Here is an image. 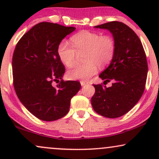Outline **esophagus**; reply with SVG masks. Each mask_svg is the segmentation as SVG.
I'll use <instances>...</instances> for the list:
<instances>
[{"label": "esophagus", "mask_w": 159, "mask_h": 159, "mask_svg": "<svg viewBox=\"0 0 159 159\" xmlns=\"http://www.w3.org/2000/svg\"><path fill=\"white\" fill-rule=\"evenodd\" d=\"M80 83H81V86H84V85L87 84V82L85 81H80Z\"/></svg>", "instance_id": "34e87169"}]
</instances>
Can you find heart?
<instances>
[{
	"label": "heart",
	"mask_w": 159,
	"mask_h": 159,
	"mask_svg": "<svg viewBox=\"0 0 159 159\" xmlns=\"http://www.w3.org/2000/svg\"><path fill=\"white\" fill-rule=\"evenodd\" d=\"M73 46L62 41L57 49V55L66 66H72L77 53L85 52L82 65L75 66L69 69L67 77L71 80H87L97 72L98 66L104 67L111 63L116 52V42L110 35L83 30L70 38Z\"/></svg>",
	"instance_id": "b5f03b06"
}]
</instances>
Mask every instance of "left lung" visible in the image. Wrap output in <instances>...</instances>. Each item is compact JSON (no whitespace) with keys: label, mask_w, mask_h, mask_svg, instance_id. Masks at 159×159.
Instances as JSON below:
<instances>
[{"label":"left lung","mask_w":159,"mask_h":159,"mask_svg":"<svg viewBox=\"0 0 159 159\" xmlns=\"http://www.w3.org/2000/svg\"><path fill=\"white\" fill-rule=\"evenodd\" d=\"M107 29L116 42V52L107 69L99 75L104 84L113 81L111 87L94 84L91 98L93 110L107 118H116L129 112L143 93L148 66L141 42L133 30L120 21L95 26Z\"/></svg>","instance_id":"8db88e82"}]
</instances>
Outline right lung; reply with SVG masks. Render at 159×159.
I'll list each match as a JSON object with an SVG mask.
<instances>
[{
	"label": "right lung",
	"instance_id": "1",
	"mask_svg": "<svg viewBox=\"0 0 159 159\" xmlns=\"http://www.w3.org/2000/svg\"><path fill=\"white\" fill-rule=\"evenodd\" d=\"M75 30L51 22H40L20 39L12 56L13 85L22 105L38 119L54 121L69 111L71 98L80 82L63 81L65 67L57 49L62 39ZM53 82H59L54 87Z\"/></svg>",
	"mask_w": 159,
	"mask_h": 159
}]
</instances>
